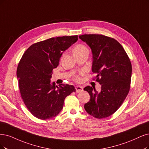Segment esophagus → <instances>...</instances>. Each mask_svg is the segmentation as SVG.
Listing matches in <instances>:
<instances>
[{
	"mask_svg": "<svg viewBox=\"0 0 149 149\" xmlns=\"http://www.w3.org/2000/svg\"><path fill=\"white\" fill-rule=\"evenodd\" d=\"M75 89H76V92L77 93H80L82 91H83V87L81 86H75Z\"/></svg>",
	"mask_w": 149,
	"mask_h": 149,
	"instance_id": "1",
	"label": "esophagus"
}]
</instances>
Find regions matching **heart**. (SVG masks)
I'll return each mask as SVG.
<instances>
[{
    "instance_id": "1",
    "label": "heart",
    "mask_w": 149,
    "mask_h": 149,
    "mask_svg": "<svg viewBox=\"0 0 149 149\" xmlns=\"http://www.w3.org/2000/svg\"><path fill=\"white\" fill-rule=\"evenodd\" d=\"M85 50H87V48H86L85 46L83 45H78L75 47V48L73 49V52L74 53H79V52H83ZM76 80H79L80 79L78 77H76Z\"/></svg>"
}]
</instances>
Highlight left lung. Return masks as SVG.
Returning a JSON list of instances; mask_svg holds the SVG:
<instances>
[{
  "label": "left lung",
  "mask_w": 149,
  "mask_h": 149,
  "mask_svg": "<svg viewBox=\"0 0 149 149\" xmlns=\"http://www.w3.org/2000/svg\"><path fill=\"white\" fill-rule=\"evenodd\" d=\"M91 49L92 71L101 85V91L86 86L84 90L90 96L84 105L88 113L96 118L112 115L122 105L130 88L132 66L121 44L113 38L100 34L79 36Z\"/></svg>",
  "instance_id": "1"
}]
</instances>
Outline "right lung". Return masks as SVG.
<instances>
[{
	"mask_svg": "<svg viewBox=\"0 0 149 149\" xmlns=\"http://www.w3.org/2000/svg\"><path fill=\"white\" fill-rule=\"evenodd\" d=\"M77 40V36L48 38L33 44L22 56L16 71L19 88L26 106L36 118L56 117L65 98L75 91L71 85L56 86L51 78L63 53Z\"/></svg>",
	"mask_w": 149,
	"mask_h": 149,
	"instance_id": "right-lung-1",
	"label": "right lung"
}]
</instances>
